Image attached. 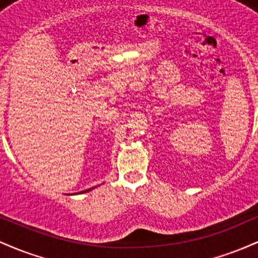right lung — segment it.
I'll return each mask as SVG.
<instances>
[{
  "instance_id": "obj_1",
  "label": "right lung",
  "mask_w": 258,
  "mask_h": 258,
  "mask_svg": "<svg viewBox=\"0 0 258 258\" xmlns=\"http://www.w3.org/2000/svg\"><path fill=\"white\" fill-rule=\"evenodd\" d=\"M90 190H91V189H87V190H84L82 193H86V191H90Z\"/></svg>"
}]
</instances>
